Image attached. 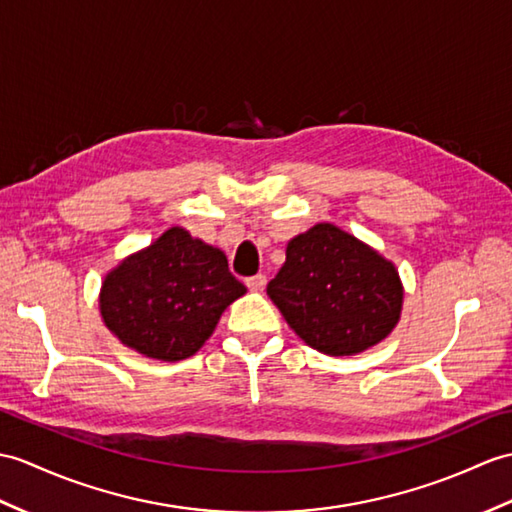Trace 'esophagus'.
<instances>
[{
	"mask_svg": "<svg viewBox=\"0 0 512 512\" xmlns=\"http://www.w3.org/2000/svg\"><path fill=\"white\" fill-rule=\"evenodd\" d=\"M266 275H255V277H248L246 279V288L251 292H261L266 288Z\"/></svg>",
	"mask_w": 512,
	"mask_h": 512,
	"instance_id": "esophagus-1",
	"label": "esophagus"
}]
</instances>
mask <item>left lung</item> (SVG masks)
Masks as SVG:
<instances>
[{
    "instance_id": "left-lung-1",
    "label": "left lung",
    "mask_w": 512,
    "mask_h": 512,
    "mask_svg": "<svg viewBox=\"0 0 512 512\" xmlns=\"http://www.w3.org/2000/svg\"><path fill=\"white\" fill-rule=\"evenodd\" d=\"M268 296L312 349L355 355L395 329L403 285L395 264L375 248L336 224L320 222L288 242Z\"/></svg>"
}]
</instances>
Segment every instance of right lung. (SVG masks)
Masks as SVG:
<instances>
[{
  "label": "right lung",
  "mask_w": 512,
  "mask_h": 512,
  "mask_svg": "<svg viewBox=\"0 0 512 512\" xmlns=\"http://www.w3.org/2000/svg\"><path fill=\"white\" fill-rule=\"evenodd\" d=\"M244 292L220 248L172 227L104 277L100 314L128 349L178 362L205 344Z\"/></svg>",
  "instance_id": "add662e5"
}]
</instances>
